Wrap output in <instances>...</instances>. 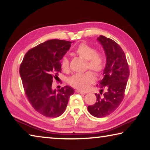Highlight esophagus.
Masks as SVG:
<instances>
[{
	"instance_id": "1",
	"label": "esophagus",
	"mask_w": 150,
	"mask_h": 150,
	"mask_svg": "<svg viewBox=\"0 0 150 150\" xmlns=\"http://www.w3.org/2000/svg\"><path fill=\"white\" fill-rule=\"evenodd\" d=\"M76 92H77V93H79V94H82V95H85V93L83 92V91H81L80 90H76Z\"/></svg>"
}]
</instances>
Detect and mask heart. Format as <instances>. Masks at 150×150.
Returning <instances> with one entry per match:
<instances>
[{"label": "heart", "instance_id": "b5f03b06", "mask_svg": "<svg viewBox=\"0 0 150 150\" xmlns=\"http://www.w3.org/2000/svg\"><path fill=\"white\" fill-rule=\"evenodd\" d=\"M75 54L87 61L86 67L93 70L96 74H99L105 68V59L102 55L96 53L95 48L85 43L79 45L75 50ZM69 59L64 57L61 62V67L64 71L69 70ZM95 81V76L91 71L78 73L71 76L69 79V84L78 89L85 91Z\"/></svg>", "mask_w": 150, "mask_h": 150}]
</instances>
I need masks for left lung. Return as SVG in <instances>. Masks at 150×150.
I'll return each instance as SVG.
<instances>
[{
	"label": "left lung",
	"mask_w": 150,
	"mask_h": 150,
	"mask_svg": "<svg viewBox=\"0 0 150 150\" xmlns=\"http://www.w3.org/2000/svg\"><path fill=\"white\" fill-rule=\"evenodd\" d=\"M96 40L102 45L106 55L103 77L99 84L106 91L102 96L95 94L96 102L88 106V110L95 117L103 118L113 112L123 100L130 72L124 52L117 43L104 35ZM102 92L101 89L100 95Z\"/></svg>",
	"instance_id": "8db88e82"
}]
</instances>
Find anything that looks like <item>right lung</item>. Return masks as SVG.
Returning a JSON list of instances; mask_svg holds the SVG:
<instances>
[{"mask_svg": "<svg viewBox=\"0 0 150 150\" xmlns=\"http://www.w3.org/2000/svg\"><path fill=\"white\" fill-rule=\"evenodd\" d=\"M71 44L63 40H47L30 50L20 65V75L28 99L35 110L47 117L62 115L75 92L68 85L52 88L53 79L62 71L61 59Z\"/></svg>", "mask_w": 150, "mask_h": 150, "instance_id": "right-lung-1", "label": "right lung"}]
</instances>
